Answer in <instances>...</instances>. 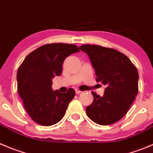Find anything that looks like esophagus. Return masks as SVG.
<instances>
[{"label": "esophagus", "mask_w": 153, "mask_h": 153, "mask_svg": "<svg viewBox=\"0 0 153 153\" xmlns=\"http://www.w3.org/2000/svg\"><path fill=\"white\" fill-rule=\"evenodd\" d=\"M75 91H76V94H79V93H81V91L79 89H78V88H76Z\"/></svg>", "instance_id": "34e87169"}]
</instances>
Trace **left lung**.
<instances>
[{"label":"left lung","mask_w":153,"mask_h":153,"mask_svg":"<svg viewBox=\"0 0 153 153\" xmlns=\"http://www.w3.org/2000/svg\"><path fill=\"white\" fill-rule=\"evenodd\" d=\"M79 48L89 57L96 82L106 85L102 97L91 91L94 100L85 109L87 116L98 125L113 124L126 114L137 95V70L126 55L114 49L89 44Z\"/></svg>","instance_id":"8db88e82"}]
</instances>
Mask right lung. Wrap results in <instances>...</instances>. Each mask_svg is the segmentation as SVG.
<instances>
[{
  "instance_id": "right-lung-1",
  "label": "right lung",
  "mask_w": 153,
  "mask_h": 153,
  "mask_svg": "<svg viewBox=\"0 0 153 153\" xmlns=\"http://www.w3.org/2000/svg\"><path fill=\"white\" fill-rule=\"evenodd\" d=\"M77 52L79 49L74 44L43 45L30 52L19 68L18 92L27 113L37 124L52 126L65 116L75 91H53L52 79L62 74L65 59Z\"/></svg>"
}]
</instances>
